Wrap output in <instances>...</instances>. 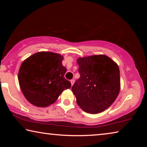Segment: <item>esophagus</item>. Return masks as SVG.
<instances>
[{"label":"esophagus","instance_id":"obj_1","mask_svg":"<svg viewBox=\"0 0 147 147\" xmlns=\"http://www.w3.org/2000/svg\"><path fill=\"white\" fill-rule=\"evenodd\" d=\"M71 86H73V84H74V79H72V80H71Z\"/></svg>","mask_w":147,"mask_h":147}]
</instances>
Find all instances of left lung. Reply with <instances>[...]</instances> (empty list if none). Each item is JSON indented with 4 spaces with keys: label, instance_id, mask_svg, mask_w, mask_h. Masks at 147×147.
I'll list each match as a JSON object with an SVG mask.
<instances>
[{
    "label": "left lung",
    "instance_id": "obj_1",
    "mask_svg": "<svg viewBox=\"0 0 147 147\" xmlns=\"http://www.w3.org/2000/svg\"><path fill=\"white\" fill-rule=\"evenodd\" d=\"M79 79L72 87L78 105L87 113H100L109 108L120 91V71L105 55L80 58Z\"/></svg>",
    "mask_w": 147,
    "mask_h": 147
}]
</instances>
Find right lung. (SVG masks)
Here are the masks:
<instances>
[{"label": "right lung", "mask_w": 147, "mask_h": 147, "mask_svg": "<svg viewBox=\"0 0 147 147\" xmlns=\"http://www.w3.org/2000/svg\"><path fill=\"white\" fill-rule=\"evenodd\" d=\"M63 57L51 52H39L22 63L18 80L20 88L29 102L38 107L53 104L71 82L65 78L67 69Z\"/></svg>", "instance_id": "add662e5"}]
</instances>
